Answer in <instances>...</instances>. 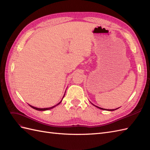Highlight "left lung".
Listing matches in <instances>:
<instances>
[{"instance_id":"1","label":"left lung","mask_w":150,"mask_h":150,"mask_svg":"<svg viewBox=\"0 0 150 150\" xmlns=\"http://www.w3.org/2000/svg\"><path fill=\"white\" fill-rule=\"evenodd\" d=\"M97 108H99V109H101V110H106V109H103V108H101L100 107H98V106H96ZM116 109H117V108H116ZM116 109H115V110H116ZM109 110V111H114V110Z\"/></svg>"}]
</instances>
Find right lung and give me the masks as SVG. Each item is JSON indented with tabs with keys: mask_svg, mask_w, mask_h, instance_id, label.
Listing matches in <instances>:
<instances>
[{
	"mask_svg": "<svg viewBox=\"0 0 150 150\" xmlns=\"http://www.w3.org/2000/svg\"><path fill=\"white\" fill-rule=\"evenodd\" d=\"M65 95V94H64ZM64 97V96H63V98ZM63 99V98H62ZM61 101L60 102V103H59L57 104H56V105H55V106H52V107H51V108H35V107H34V106H30V105H29L31 107V108H34V109H35V110H38V111H45V110H51V109H52V108H54L56 106H57L58 104H59L61 103Z\"/></svg>",
	"mask_w": 150,
	"mask_h": 150,
	"instance_id": "add662e5",
	"label": "right lung"
}]
</instances>
